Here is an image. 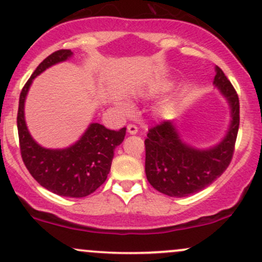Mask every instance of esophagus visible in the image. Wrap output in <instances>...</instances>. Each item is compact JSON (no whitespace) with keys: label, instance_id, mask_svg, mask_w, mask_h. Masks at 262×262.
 I'll return each instance as SVG.
<instances>
[{"label":"esophagus","instance_id":"1","mask_svg":"<svg viewBox=\"0 0 262 262\" xmlns=\"http://www.w3.org/2000/svg\"><path fill=\"white\" fill-rule=\"evenodd\" d=\"M127 130H128L129 134H137L138 133V127H137V125H134V124H128Z\"/></svg>","mask_w":262,"mask_h":262}]
</instances>
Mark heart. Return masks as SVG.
<instances>
[{
    "mask_svg": "<svg viewBox=\"0 0 262 262\" xmlns=\"http://www.w3.org/2000/svg\"><path fill=\"white\" fill-rule=\"evenodd\" d=\"M123 108H124L125 111H128L129 110V106H128V104H123Z\"/></svg>",
    "mask_w": 262,
    "mask_h": 262,
    "instance_id": "b5f03b06",
    "label": "heart"
}]
</instances>
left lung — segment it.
Instances as JSON below:
<instances>
[{
  "label": "left lung",
  "mask_w": 262,
  "mask_h": 262,
  "mask_svg": "<svg viewBox=\"0 0 262 262\" xmlns=\"http://www.w3.org/2000/svg\"><path fill=\"white\" fill-rule=\"evenodd\" d=\"M214 85L228 100L231 122L218 145L198 150L180 139L172 122L164 121L149 129L145 141V173L150 185L170 197L197 193L218 179L229 166L239 130V97L221 68H215Z\"/></svg>",
  "instance_id": "8db88e82"
}]
</instances>
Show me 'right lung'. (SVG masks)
I'll return each instance as SVG.
<instances>
[{"instance_id":"1","label":"right lung","mask_w":262,"mask_h":262,"mask_svg":"<svg viewBox=\"0 0 262 262\" xmlns=\"http://www.w3.org/2000/svg\"><path fill=\"white\" fill-rule=\"evenodd\" d=\"M71 55L73 53L69 49L58 50L38 65L20 92L17 128L22 160L35 181L59 196L80 198L93 193L106 181L114 149L124 139L127 128L111 130L104 125L92 123L77 143L61 150L45 149L35 143L25 121V101L29 86L45 69Z\"/></svg>"}]
</instances>
